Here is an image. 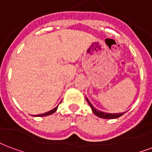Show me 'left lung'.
Wrapping results in <instances>:
<instances>
[{"label": "left lung", "mask_w": 152, "mask_h": 152, "mask_svg": "<svg viewBox=\"0 0 152 152\" xmlns=\"http://www.w3.org/2000/svg\"><path fill=\"white\" fill-rule=\"evenodd\" d=\"M85 98H86V101L88 102V104H89V106L92 109V111H93V113L96 115V116L99 117V118H104V119H114V118H118L119 117L122 116L123 114H124V112L123 113H105V112H102L101 110H98L97 109L93 106L92 103L89 102V100L85 96Z\"/></svg>", "instance_id": "left-lung-1"}]
</instances>
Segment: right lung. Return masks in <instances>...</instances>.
<instances>
[{"instance_id":"obj_1","label":"right lung","mask_w":152,"mask_h":152,"mask_svg":"<svg viewBox=\"0 0 152 152\" xmlns=\"http://www.w3.org/2000/svg\"><path fill=\"white\" fill-rule=\"evenodd\" d=\"M58 106L59 105H57L56 108H54L53 110H51L48 111L47 113H42V114H38V115H34L35 117H44V116H48V115H50V114H52L57 110V109H58Z\"/></svg>"}]
</instances>
